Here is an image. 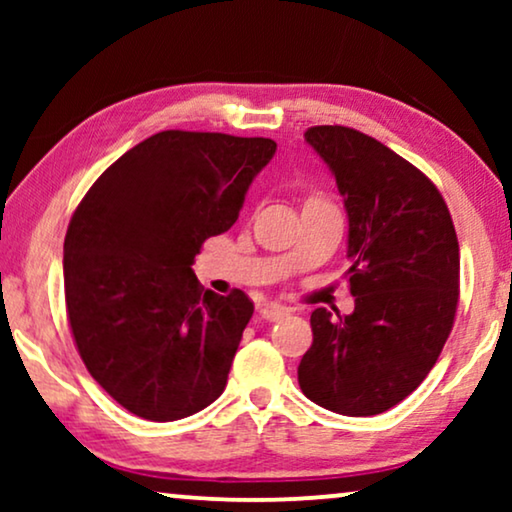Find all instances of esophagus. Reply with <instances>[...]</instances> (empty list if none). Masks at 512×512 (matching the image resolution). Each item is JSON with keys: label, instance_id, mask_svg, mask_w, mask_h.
Segmentation results:
<instances>
[{"label": "esophagus", "instance_id": "34e87169", "mask_svg": "<svg viewBox=\"0 0 512 512\" xmlns=\"http://www.w3.org/2000/svg\"><path fill=\"white\" fill-rule=\"evenodd\" d=\"M289 312H291L289 307H284V305H277V303H268V305H263V307H261V314H263V319H268V321L284 319L286 314H289Z\"/></svg>", "mask_w": 512, "mask_h": 512}]
</instances>
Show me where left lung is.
Masks as SVG:
<instances>
[{
  "label": "left lung",
  "instance_id": "left-lung-1",
  "mask_svg": "<svg viewBox=\"0 0 512 512\" xmlns=\"http://www.w3.org/2000/svg\"><path fill=\"white\" fill-rule=\"evenodd\" d=\"M305 139L345 198L354 312H312L298 384L338 415H380L424 382L452 331L457 233L433 181L389 146L345 125H314Z\"/></svg>",
  "mask_w": 512,
  "mask_h": 512
}]
</instances>
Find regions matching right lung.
<instances>
[{"mask_svg":"<svg viewBox=\"0 0 512 512\" xmlns=\"http://www.w3.org/2000/svg\"><path fill=\"white\" fill-rule=\"evenodd\" d=\"M265 137L158 132L102 172L65 237V300L88 373L132 415L174 422L223 394L254 303L205 291L202 242L240 216Z\"/></svg>","mask_w":512,"mask_h":512,"instance_id":"1","label":"right lung"}]
</instances>
